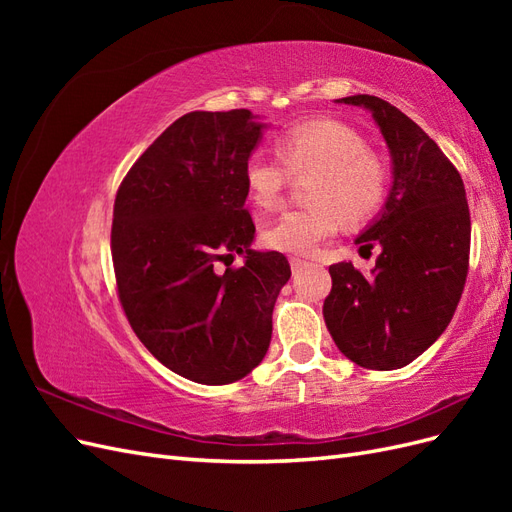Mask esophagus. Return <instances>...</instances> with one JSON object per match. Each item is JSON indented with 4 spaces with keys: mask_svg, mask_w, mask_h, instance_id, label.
I'll use <instances>...</instances> for the list:
<instances>
[{
    "mask_svg": "<svg viewBox=\"0 0 512 512\" xmlns=\"http://www.w3.org/2000/svg\"><path fill=\"white\" fill-rule=\"evenodd\" d=\"M290 267H292V271H299L301 267H305V260L299 256H290Z\"/></svg>",
    "mask_w": 512,
    "mask_h": 512,
    "instance_id": "esophagus-1",
    "label": "esophagus"
}]
</instances>
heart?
I'll return each mask as SVG.
<instances>
[{
  "mask_svg": "<svg viewBox=\"0 0 512 512\" xmlns=\"http://www.w3.org/2000/svg\"><path fill=\"white\" fill-rule=\"evenodd\" d=\"M273 149L258 147L243 164L247 196L260 209L280 203L288 170L309 177L307 196L312 203L284 211L273 220L262 241L286 254H312L322 241L335 235L342 222H359L374 213L386 192V170L367 151L363 138L344 123L331 119L303 121L288 128Z\"/></svg>",
  "mask_w": 512,
  "mask_h": 512,
  "instance_id": "obj_1",
  "label": "heart"
}]
</instances>
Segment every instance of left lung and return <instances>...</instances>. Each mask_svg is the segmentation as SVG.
<instances>
[{"label": "left lung", "mask_w": 512, "mask_h": 512, "mask_svg": "<svg viewBox=\"0 0 512 512\" xmlns=\"http://www.w3.org/2000/svg\"><path fill=\"white\" fill-rule=\"evenodd\" d=\"M374 117L391 153V188L378 218L354 239L380 245L371 275L352 262L329 267L324 322L356 365L399 369L444 333L461 299L470 258V211L463 181L436 141L376 96H348ZM359 250V252H361Z\"/></svg>", "instance_id": "1"}]
</instances>
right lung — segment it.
<instances>
[{
	"label": "right lung",
	"instance_id": "right-lung-1",
	"mask_svg": "<svg viewBox=\"0 0 512 512\" xmlns=\"http://www.w3.org/2000/svg\"><path fill=\"white\" fill-rule=\"evenodd\" d=\"M267 123L247 108L194 111L168 126L121 181L111 250L119 301L156 359L198 384L245 378L265 359L280 252L252 250L243 164ZM237 253L244 267L218 272Z\"/></svg>",
	"mask_w": 512,
	"mask_h": 512
}]
</instances>
